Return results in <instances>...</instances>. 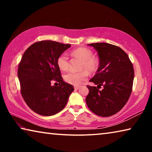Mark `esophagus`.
Listing matches in <instances>:
<instances>
[{
	"instance_id": "34e87169",
	"label": "esophagus",
	"mask_w": 152,
	"mask_h": 152,
	"mask_svg": "<svg viewBox=\"0 0 152 152\" xmlns=\"http://www.w3.org/2000/svg\"><path fill=\"white\" fill-rule=\"evenodd\" d=\"M79 88H80L79 86H74V89H75L76 91H77V90H78V89H79Z\"/></svg>"
}]
</instances>
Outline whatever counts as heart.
<instances>
[{"instance_id":"heart-1","label":"heart","mask_w":152,"mask_h":152,"mask_svg":"<svg viewBox=\"0 0 152 152\" xmlns=\"http://www.w3.org/2000/svg\"><path fill=\"white\" fill-rule=\"evenodd\" d=\"M73 55L78 56L82 60L81 69H86L89 72H94L99 67V61L93 57L92 51L85 48H80L72 51ZM57 64L61 70L66 71L69 69V58L68 53L64 52L59 56ZM88 77V72L86 70L80 72L70 71L64 75V80L69 84L78 86L85 81Z\"/></svg>"}]
</instances>
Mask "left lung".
<instances>
[{
    "label": "left lung",
    "mask_w": 152,
    "mask_h": 152,
    "mask_svg": "<svg viewBox=\"0 0 152 152\" xmlns=\"http://www.w3.org/2000/svg\"><path fill=\"white\" fill-rule=\"evenodd\" d=\"M97 51L99 67L90 82L96 86H87V106L101 117L116 114L127 103L132 94L134 70L128 55L121 48L107 43L88 44ZM104 86L99 90L101 86Z\"/></svg>",
    "instance_id": "1"
}]
</instances>
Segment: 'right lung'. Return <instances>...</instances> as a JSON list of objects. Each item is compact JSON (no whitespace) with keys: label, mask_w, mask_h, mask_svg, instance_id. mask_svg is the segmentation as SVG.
I'll return each instance as SVG.
<instances>
[{"label":"right lung","mask_w":152,"mask_h":152,"mask_svg":"<svg viewBox=\"0 0 152 152\" xmlns=\"http://www.w3.org/2000/svg\"><path fill=\"white\" fill-rule=\"evenodd\" d=\"M70 44L45 40L35 42L25 51L18 66L20 93L31 109L43 116L60 112L74 87L63 80L57 64L61 53ZM51 81L59 86H51ZM58 84V83H57Z\"/></svg>","instance_id":"right-lung-1"}]
</instances>
